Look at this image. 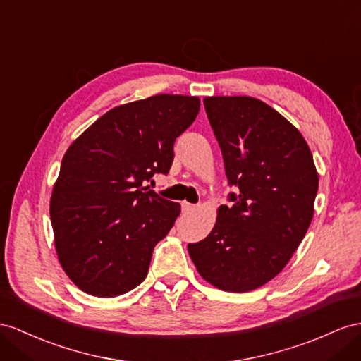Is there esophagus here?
<instances>
[{"label": "esophagus", "mask_w": 361, "mask_h": 361, "mask_svg": "<svg viewBox=\"0 0 361 361\" xmlns=\"http://www.w3.org/2000/svg\"><path fill=\"white\" fill-rule=\"evenodd\" d=\"M181 209H183L184 214H189V212L195 210L197 206H195V204H190V202H188V201H183V202H181Z\"/></svg>", "instance_id": "obj_1"}]
</instances>
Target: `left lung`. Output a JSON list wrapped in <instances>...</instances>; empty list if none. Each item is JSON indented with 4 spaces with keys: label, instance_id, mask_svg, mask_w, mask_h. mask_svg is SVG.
<instances>
[{
    "label": "left lung",
    "instance_id": "left-lung-1",
    "mask_svg": "<svg viewBox=\"0 0 361 361\" xmlns=\"http://www.w3.org/2000/svg\"><path fill=\"white\" fill-rule=\"evenodd\" d=\"M223 154L230 206L206 239L188 245L198 273L216 288L245 293L271 281L291 259L314 214L319 175L310 147L264 102L206 97Z\"/></svg>",
    "mask_w": 361,
    "mask_h": 361
}]
</instances>
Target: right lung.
<instances>
[{
  "instance_id": "obj_1",
  "label": "right lung",
  "mask_w": 361,
  "mask_h": 361,
  "mask_svg": "<svg viewBox=\"0 0 361 361\" xmlns=\"http://www.w3.org/2000/svg\"><path fill=\"white\" fill-rule=\"evenodd\" d=\"M200 99L159 94L116 106L63 155L50 218L62 269L82 291L116 298L140 285L154 247L180 204L147 190L168 173L173 143L193 123Z\"/></svg>"
}]
</instances>
